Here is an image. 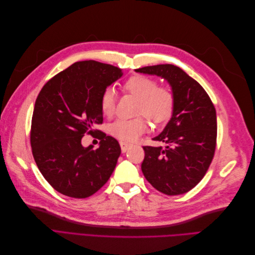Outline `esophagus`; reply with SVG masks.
Segmentation results:
<instances>
[{
    "label": "esophagus",
    "instance_id": "34e87169",
    "mask_svg": "<svg viewBox=\"0 0 255 255\" xmlns=\"http://www.w3.org/2000/svg\"><path fill=\"white\" fill-rule=\"evenodd\" d=\"M120 146H121L122 153H126V152L128 150V148H129V144L125 143V142H120Z\"/></svg>",
    "mask_w": 255,
    "mask_h": 255
}]
</instances>
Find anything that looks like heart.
<instances>
[{
	"label": "heart",
	"mask_w": 255,
	"mask_h": 255,
	"mask_svg": "<svg viewBox=\"0 0 255 255\" xmlns=\"http://www.w3.org/2000/svg\"><path fill=\"white\" fill-rule=\"evenodd\" d=\"M123 88L140 99L138 114L144 115L154 123H164L171 118L175 99L170 88L158 86V83L145 75H133L125 83ZM116 97L112 88H106L100 97V109L106 117L115 113ZM110 134L125 143H132L146 130V123L141 118L132 120L118 119L109 128Z\"/></svg>",
	"instance_id": "1"
}]
</instances>
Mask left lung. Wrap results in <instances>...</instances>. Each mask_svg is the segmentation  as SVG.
<instances>
[{"label": "left lung", "instance_id": "8db88e82", "mask_svg": "<svg viewBox=\"0 0 255 255\" xmlns=\"http://www.w3.org/2000/svg\"><path fill=\"white\" fill-rule=\"evenodd\" d=\"M135 71L167 80L175 99L170 121L153 138L166 146H143L142 173L165 195L185 194L203 179L214 158L217 141L215 106L201 85L179 67L166 64Z\"/></svg>", "mask_w": 255, "mask_h": 255}]
</instances>
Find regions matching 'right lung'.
Here are the masks:
<instances>
[{
  "label": "right lung",
  "instance_id": "add662e5",
  "mask_svg": "<svg viewBox=\"0 0 255 255\" xmlns=\"http://www.w3.org/2000/svg\"><path fill=\"white\" fill-rule=\"evenodd\" d=\"M122 76L121 69L96 60L74 63L44 84L36 99L30 146L41 174L67 197L92 196L109 181L117 165L119 142L102 130L100 97ZM85 133L100 139L96 150L84 148Z\"/></svg>",
  "mask_w": 255,
  "mask_h": 255
}]
</instances>
